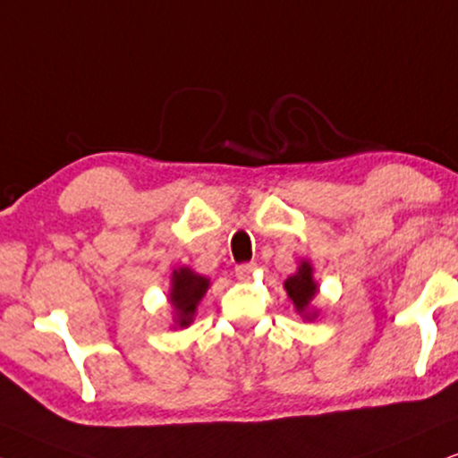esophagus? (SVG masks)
Listing matches in <instances>:
<instances>
[{"mask_svg": "<svg viewBox=\"0 0 458 458\" xmlns=\"http://www.w3.org/2000/svg\"><path fill=\"white\" fill-rule=\"evenodd\" d=\"M253 270H256V264H253V262L239 264V266H236V276H239L241 281H247L249 276L253 275Z\"/></svg>", "mask_w": 458, "mask_h": 458, "instance_id": "esophagus-1", "label": "esophagus"}]
</instances>
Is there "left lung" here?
Returning <instances> with one entry per match:
<instances>
[{"mask_svg":"<svg viewBox=\"0 0 458 458\" xmlns=\"http://www.w3.org/2000/svg\"><path fill=\"white\" fill-rule=\"evenodd\" d=\"M285 289H287V296L292 300L293 306L304 319L312 321L317 317L315 310H309L310 300L315 298L317 293V283L312 279V266L309 262H302L298 266L296 275L287 276L285 279Z\"/></svg>","mask_w":458,"mask_h":458,"instance_id":"left-lung-1","label":"left lung"}]
</instances>
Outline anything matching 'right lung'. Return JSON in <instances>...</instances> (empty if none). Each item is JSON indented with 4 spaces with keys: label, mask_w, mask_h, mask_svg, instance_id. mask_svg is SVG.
Returning a JSON list of instances; mask_svg holds the SVG:
<instances>
[{
    "label": "right lung",
    "mask_w": 458,
    "mask_h": 458,
    "mask_svg": "<svg viewBox=\"0 0 458 458\" xmlns=\"http://www.w3.org/2000/svg\"><path fill=\"white\" fill-rule=\"evenodd\" d=\"M207 289H209V279L188 268V266L173 270L169 302L175 309L177 327H188L194 321L196 306L207 293Z\"/></svg>",
    "instance_id": "obj_1"
}]
</instances>
